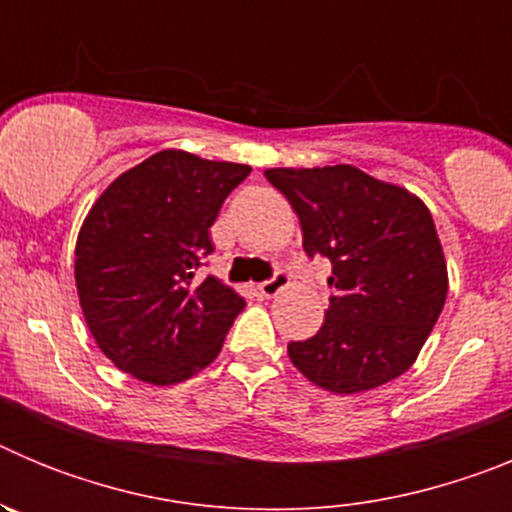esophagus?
I'll return each instance as SVG.
<instances>
[{"mask_svg": "<svg viewBox=\"0 0 512 512\" xmlns=\"http://www.w3.org/2000/svg\"><path fill=\"white\" fill-rule=\"evenodd\" d=\"M287 287H289V277L284 274V271H277V274H274L269 282H261L256 289H259L261 297H277L279 292H282V289H287Z\"/></svg>", "mask_w": 512, "mask_h": 512, "instance_id": "esophagus-1", "label": "esophagus"}]
</instances>
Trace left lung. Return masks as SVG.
<instances>
[{
    "instance_id": "1",
    "label": "left lung",
    "mask_w": 512,
    "mask_h": 512,
    "mask_svg": "<svg viewBox=\"0 0 512 512\" xmlns=\"http://www.w3.org/2000/svg\"><path fill=\"white\" fill-rule=\"evenodd\" d=\"M302 225L307 256L333 264L323 328L292 341V364L323 390L356 395L405 374L449 292L431 210L356 166L266 169Z\"/></svg>"
}]
</instances>
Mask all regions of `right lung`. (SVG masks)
I'll use <instances>...</instances> for the list:
<instances>
[{
    "label": "right lung",
    "instance_id": "1",
    "mask_svg": "<svg viewBox=\"0 0 512 512\" xmlns=\"http://www.w3.org/2000/svg\"><path fill=\"white\" fill-rule=\"evenodd\" d=\"M251 166L187 151L153 153L122 171L76 238L79 305L102 354L130 377L166 387L217 359L243 297L197 279L210 228Z\"/></svg>",
    "mask_w": 512,
    "mask_h": 512
}]
</instances>
